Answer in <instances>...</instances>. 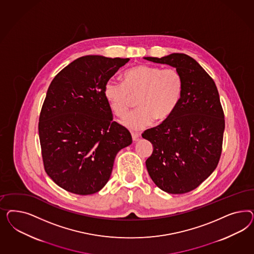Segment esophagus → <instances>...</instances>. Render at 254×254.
Returning <instances> with one entry per match:
<instances>
[{
	"label": "esophagus",
	"instance_id": "esophagus-1",
	"mask_svg": "<svg viewBox=\"0 0 254 254\" xmlns=\"http://www.w3.org/2000/svg\"><path fill=\"white\" fill-rule=\"evenodd\" d=\"M131 136H132V139H133L134 141H136V140H138V138L140 137V134L138 133V132H132V133H131Z\"/></svg>",
	"mask_w": 254,
	"mask_h": 254
}]
</instances>
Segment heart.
Wrapping results in <instances>:
<instances>
[{
	"label": "heart",
	"mask_w": 254,
	"mask_h": 254,
	"mask_svg": "<svg viewBox=\"0 0 254 254\" xmlns=\"http://www.w3.org/2000/svg\"><path fill=\"white\" fill-rule=\"evenodd\" d=\"M183 77L177 69L139 64L123 73V82L110 79L104 85V97L112 111L123 117L138 97V109L122 120L126 127L141 129L154 120L161 123L176 110L183 94Z\"/></svg>",
	"instance_id": "heart-1"
}]
</instances>
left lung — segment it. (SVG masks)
Returning a JSON list of instances; mask_svg holds the SVG:
<instances>
[{"label":"left lung","instance_id":"left-lung-1","mask_svg":"<svg viewBox=\"0 0 254 254\" xmlns=\"http://www.w3.org/2000/svg\"><path fill=\"white\" fill-rule=\"evenodd\" d=\"M144 59L176 68L184 82L173 114L141 135L154 147L145 162L148 173L165 192H190L214 171L222 154L224 115L218 89L213 79L188 55Z\"/></svg>","mask_w":254,"mask_h":254}]
</instances>
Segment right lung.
I'll list each match as a JSON object with an SVG mask.
<instances>
[{"label":"right lung","mask_w":254,"mask_h":254,"mask_svg":"<svg viewBox=\"0 0 254 254\" xmlns=\"http://www.w3.org/2000/svg\"><path fill=\"white\" fill-rule=\"evenodd\" d=\"M129 59L85 56L62 69L48 87L39 118L47 175L76 194L107 184L117 153L132 143L129 131L113 121L104 85Z\"/></svg>","instance_id":"add662e5"}]
</instances>
